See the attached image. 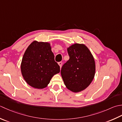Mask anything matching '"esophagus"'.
<instances>
[{
    "label": "esophagus",
    "mask_w": 122,
    "mask_h": 122,
    "mask_svg": "<svg viewBox=\"0 0 122 122\" xmlns=\"http://www.w3.org/2000/svg\"><path fill=\"white\" fill-rule=\"evenodd\" d=\"M58 64L59 65V66H60V68H61V66H62V64H63V63H62L61 61H60V62H58Z\"/></svg>",
    "instance_id": "34e87169"
}]
</instances>
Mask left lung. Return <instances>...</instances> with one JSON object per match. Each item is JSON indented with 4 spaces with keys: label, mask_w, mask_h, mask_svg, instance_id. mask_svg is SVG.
I'll use <instances>...</instances> for the list:
<instances>
[{
    "label": "left lung",
    "mask_w": 122,
    "mask_h": 122,
    "mask_svg": "<svg viewBox=\"0 0 122 122\" xmlns=\"http://www.w3.org/2000/svg\"><path fill=\"white\" fill-rule=\"evenodd\" d=\"M67 51L69 59L62 66L61 75L67 88L73 92H79L87 87L93 81L95 61L83 44H74L67 48Z\"/></svg>",
    "instance_id": "obj_1"
}]
</instances>
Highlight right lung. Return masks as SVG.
<instances>
[{
  "label": "right lung",
  "instance_id": "add662e5",
  "mask_svg": "<svg viewBox=\"0 0 122 122\" xmlns=\"http://www.w3.org/2000/svg\"><path fill=\"white\" fill-rule=\"evenodd\" d=\"M22 75L27 83L34 88H44L60 67L54 60L48 43L34 41L27 48L21 64Z\"/></svg>",
  "mask_w": 122,
  "mask_h": 122
}]
</instances>
